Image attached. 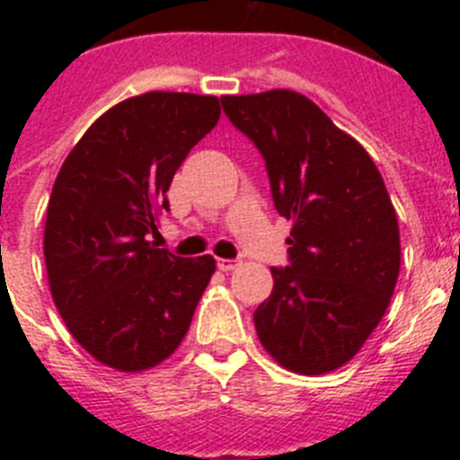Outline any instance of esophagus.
Returning <instances> with one entry per match:
<instances>
[{
	"instance_id": "esophagus-1",
	"label": "esophagus",
	"mask_w": 460,
	"mask_h": 460,
	"mask_svg": "<svg viewBox=\"0 0 460 460\" xmlns=\"http://www.w3.org/2000/svg\"><path fill=\"white\" fill-rule=\"evenodd\" d=\"M218 270L221 271H233V270H237L239 267V260H227V258H218Z\"/></svg>"
}]
</instances>
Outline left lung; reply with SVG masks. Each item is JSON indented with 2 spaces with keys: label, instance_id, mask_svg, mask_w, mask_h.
<instances>
[{
  "label": "left lung",
  "instance_id": "left-lung-1",
  "mask_svg": "<svg viewBox=\"0 0 460 460\" xmlns=\"http://www.w3.org/2000/svg\"><path fill=\"white\" fill-rule=\"evenodd\" d=\"M223 110L265 156L280 217L292 221L290 267L253 313L280 367L323 376L352 359L392 302L401 237L380 170L359 142L304 93L221 96Z\"/></svg>",
  "mask_w": 460,
  "mask_h": 460
}]
</instances>
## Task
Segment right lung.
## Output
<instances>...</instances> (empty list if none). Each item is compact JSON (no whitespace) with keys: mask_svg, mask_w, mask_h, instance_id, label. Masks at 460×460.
<instances>
[{"mask_svg":"<svg viewBox=\"0 0 460 460\" xmlns=\"http://www.w3.org/2000/svg\"><path fill=\"white\" fill-rule=\"evenodd\" d=\"M217 96L147 92L112 105L64 161L48 202L43 255L57 311L103 367L140 373L184 341L217 271L149 237L186 154L217 126Z\"/></svg>","mask_w":460,"mask_h":460,"instance_id":"1","label":"right lung"}]
</instances>
